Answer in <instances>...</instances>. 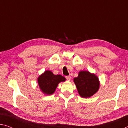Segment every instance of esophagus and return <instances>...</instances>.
Returning a JSON list of instances; mask_svg holds the SVG:
<instances>
[{"instance_id": "esophagus-1", "label": "esophagus", "mask_w": 128, "mask_h": 128, "mask_svg": "<svg viewBox=\"0 0 128 128\" xmlns=\"http://www.w3.org/2000/svg\"><path fill=\"white\" fill-rule=\"evenodd\" d=\"M66 79L67 81H70V78H71V77H70V76H66Z\"/></svg>"}]
</instances>
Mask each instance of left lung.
Masks as SVG:
<instances>
[{
    "label": "left lung",
    "instance_id": "obj_1",
    "mask_svg": "<svg viewBox=\"0 0 128 128\" xmlns=\"http://www.w3.org/2000/svg\"><path fill=\"white\" fill-rule=\"evenodd\" d=\"M73 81L82 98H88L92 96L98 92L100 87L98 77L94 73L88 71H80L78 77H75Z\"/></svg>",
    "mask_w": 128,
    "mask_h": 128
}]
</instances>
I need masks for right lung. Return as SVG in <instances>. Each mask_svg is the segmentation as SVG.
Instances as JSON below:
<instances>
[{"instance_id":"obj_1","label":"right lung","mask_w":128,"mask_h":128,"mask_svg":"<svg viewBox=\"0 0 128 128\" xmlns=\"http://www.w3.org/2000/svg\"><path fill=\"white\" fill-rule=\"evenodd\" d=\"M66 78L60 74L55 75L50 70H46L38 78L40 90L44 94L52 95L61 82L66 81Z\"/></svg>"}]
</instances>
